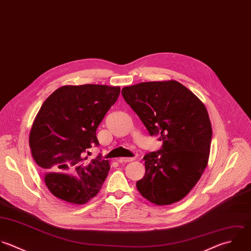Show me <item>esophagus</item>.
Returning <instances> with one entry per match:
<instances>
[{
	"label": "esophagus",
	"instance_id": "obj_1",
	"mask_svg": "<svg viewBox=\"0 0 251 251\" xmlns=\"http://www.w3.org/2000/svg\"><path fill=\"white\" fill-rule=\"evenodd\" d=\"M134 160V157H120L118 159V162L119 163H126V162H130V161H133Z\"/></svg>",
	"mask_w": 251,
	"mask_h": 251
}]
</instances>
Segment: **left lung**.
I'll return each instance as SVG.
<instances>
[{
    "instance_id": "obj_1",
    "label": "left lung",
    "mask_w": 251,
    "mask_h": 251,
    "mask_svg": "<svg viewBox=\"0 0 251 251\" xmlns=\"http://www.w3.org/2000/svg\"><path fill=\"white\" fill-rule=\"evenodd\" d=\"M125 101L162 147L145 155L140 194L157 205L185 198L201 179L209 158L212 128L204 104L181 83L170 80L125 87Z\"/></svg>"
}]
</instances>
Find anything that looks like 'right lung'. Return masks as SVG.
<instances>
[{"instance_id":"obj_1","label":"right lung","mask_w":251,"mask_h":251,"mask_svg":"<svg viewBox=\"0 0 251 251\" xmlns=\"http://www.w3.org/2000/svg\"><path fill=\"white\" fill-rule=\"evenodd\" d=\"M119 87L86 84L55 90L41 106L33 123L29 146L35 162L45 174L50 192L59 200L84 204L100 190L109 163L100 153L97 128L116 102Z\"/></svg>"}]
</instances>
